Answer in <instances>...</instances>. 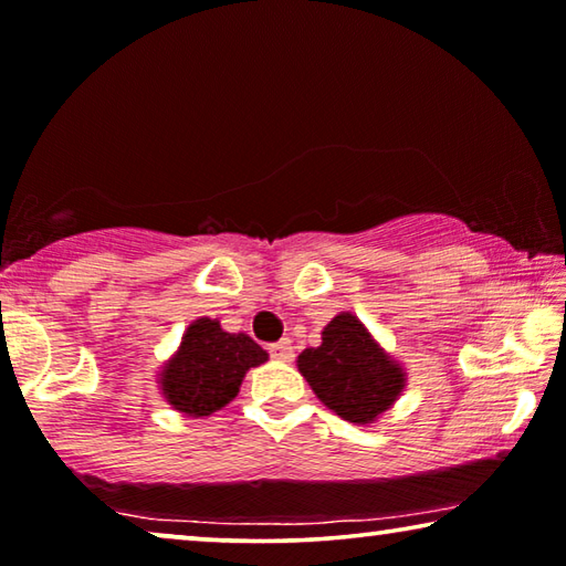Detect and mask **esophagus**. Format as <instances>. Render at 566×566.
Listing matches in <instances>:
<instances>
[{
    "mask_svg": "<svg viewBox=\"0 0 566 566\" xmlns=\"http://www.w3.org/2000/svg\"><path fill=\"white\" fill-rule=\"evenodd\" d=\"M271 356L277 358V360H293V344L289 338H281L277 344L271 346Z\"/></svg>",
    "mask_w": 566,
    "mask_h": 566,
    "instance_id": "1",
    "label": "esophagus"
}]
</instances>
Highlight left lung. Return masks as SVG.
<instances>
[{"instance_id":"left-lung-1","label":"left lung","mask_w":566,"mask_h":566,"mask_svg":"<svg viewBox=\"0 0 566 566\" xmlns=\"http://www.w3.org/2000/svg\"><path fill=\"white\" fill-rule=\"evenodd\" d=\"M298 368L321 401L350 423H370L403 388V370L350 313L323 328V344L305 348Z\"/></svg>"}]
</instances>
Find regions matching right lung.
Instances as JSON below:
<instances>
[{
  "instance_id": "add662e5",
  "label": "right lung",
  "mask_w": 566,
  "mask_h": 566,
  "mask_svg": "<svg viewBox=\"0 0 566 566\" xmlns=\"http://www.w3.org/2000/svg\"><path fill=\"white\" fill-rule=\"evenodd\" d=\"M265 358V350L245 333H226L218 321L200 318L185 331L180 350L160 374L163 394L172 409L210 416L233 401L245 370Z\"/></svg>"
}]
</instances>
